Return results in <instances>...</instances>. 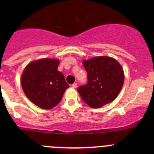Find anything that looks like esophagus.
<instances>
[{"mask_svg": "<svg viewBox=\"0 0 154 154\" xmlns=\"http://www.w3.org/2000/svg\"><path fill=\"white\" fill-rule=\"evenodd\" d=\"M71 87H72L73 88H76L77 87V83H73L72 85H71Z\"/></svg>", "mask_w": 154, "mask_h": 154, "instance_id": "34e87169", "label": "esophagus"}]
</instances>
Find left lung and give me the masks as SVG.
<instances>
[{"label":"left lung","mask_w":154,"mask_h":154,"mask_svg":"<svg viewBox=\"0 0 154 154\" xmlns=\"http://www.w3.org/2000/svg\"><path fill=\"white\" fill-rule=\"evenodd\" d=\"M88 83L77 88L82 100L92 108L111 103L119 95L125 81L122 66L109 57H96L83 60Z\"/></svg>","instance_id":"1"}]
</instances>
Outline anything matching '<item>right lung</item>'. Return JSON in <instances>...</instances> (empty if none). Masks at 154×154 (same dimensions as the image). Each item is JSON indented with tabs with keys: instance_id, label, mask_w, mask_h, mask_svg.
Listing matches in <instances>:
<instances>
[{
	"instance_id": "1",
	"label": "right lung",
	"mask_w": 154,
	"mask_h": 154,
	"mask_svg": "<svg viewBox=\"0 0 154 154\" xmlns=\"http://www.w3.org/2000/svg\"><path fill=\"white\" fill-rule=\"evenodd\" d=\"M59 63V60L48 58L33 61L26 66L21 75L24 94L42 109L57 106L69 87L63 73L57 70Z\"/></svg>"
}]
</instances>
